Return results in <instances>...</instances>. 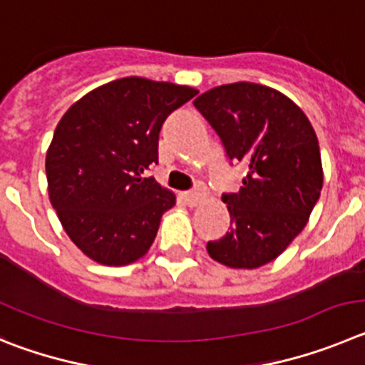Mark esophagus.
Wrapping results in <instances>:
<instances>
[{"label":"esophagus","mask_w":365,"mask_h":365,"mask_svg":"<svg viewBox=\"0 0 365 365\" xmlns=\"http://www.w3.org/2000/svg\"><path fill=\"white\" fill-rule=\"evenodd\" d=\"M182 198L189 207H196L202 203L203 195L200 192V190H190V192H182Z\"/></svg>","instance_id":"obj_1"}]
</instances>
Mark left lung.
<instances>
[{
  "label": "left lung",
  "instance_id": "1",
  "mask_svg": "<svg viewBox=\"0 0 365 365\" xmlns=\"http://www.w3.org/2000/svg\"><path fill=\"white\" fill-rule=\"evenodd\" d=\"M195 107L247 165L235 195H223L231 231L207 244L212 260L258 269L289 247L309 222L324 185L320 147L304 110L267 85L236 81L200 94Z\"/></svg>",
  "mask_w": 365,
  "mask_h": 365
}]
</instances>
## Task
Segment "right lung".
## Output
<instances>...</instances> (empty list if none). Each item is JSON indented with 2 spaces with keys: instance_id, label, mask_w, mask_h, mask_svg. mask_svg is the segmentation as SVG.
I'll list each match as a JSON object with an SVG mask.
<instances>
[{
  "instance_id": "right-lung-1",
  "label": "right lung",
  "mask_w": 365,
  "mask_h": 365,
  "mask_svg": "<svg viewBox=\"0 0 365 365\" xmlns=\"http://www.w3.org/2000/svg\"><path fill=\"white\" fill-rule=\"evenodd\" d=\"M196 94L189 85L120 78L61 116L45 158L48 200L87 258L120 267L147 255L176 196L142 175L158 163L165 118Z\"/></svg>"
}]
</instances>
